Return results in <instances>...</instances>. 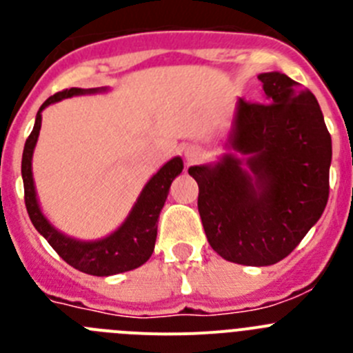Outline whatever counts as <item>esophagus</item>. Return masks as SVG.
I'll return each instance as SVG.
<instances>
[{"mask_svg": "<svg viewBox=\"0 0 353 353\" xmlns=\"http://www.w3.org/2000/svg\"><path fill=\"white\" fill-rule=\"evenodd\" d=\"M183 155H185L187 164H192V163H198V161L201 159L203 150L199 147H196V145H190V147H187L185 150H183Z\"/></svg>", "mask_w": 353, "mask_h": 353, "instance_id": "obj_1", "label": "esophagus"}]
</instances>
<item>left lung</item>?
I'll return each instance as SVG.
<instances>
[{
  "label": "left lung",
  "mask_w": 353,
  "mask_h": 353,
  "mask_svg": "<svg viewBox=\"0 0 353 353\" xmlns=\"http://www.w3.org/2000/svg\"><path fill=\"white\" fill-rule=\"evenodd\" d=\"M263 103H236L219 161L190 166L208 243L229 263L271 266L285 259L324 213L331 134L310 89L261 73Z\"/></svg>",
  "instance_id": "8db88e82"
}]
</instances>
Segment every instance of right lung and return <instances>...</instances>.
Here are the masks:
<instances>
[{"label": "right lung", "instance_id": "1", "mask_svg": "<svg viewBox=\"0 0 353 353\" xmlns=\"http://www.w3.org/2000/svg\"><path fill=\"white\" fill-rule=\"evenodd\" d=\"M108 87H96V89H71L61 90L50 96L37 113L34 128L26 140L22 152V182H24V201L28 208L29 219L43 236L54 250L66 261L70 266L94 276H110V274L125 273L137 270L150 259L157 238V221L159 213L166 203L171 182H173L183 170L182 157H173L168 161L157 173L145 183L143 190L138 196L137 203L131 208L125 221L113 232L99 240H77L64 234L52 225L45 213L41 212L37 198L33 180V152L37 147L41 129V112L48 105L63 101L66 98L83 94H98L106 92Z\"/></svg>", "mask_w": 353, "mask_h": 353}]
</instances>
